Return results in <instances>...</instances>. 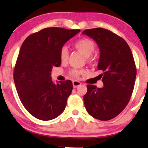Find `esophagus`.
<instances>
[{
  "label": "esophagus",
  "instance_id": "1",
  "mask_svg": "<svg viewBox=\"0 0 148 148\" xmlns=\"http://www.w3.org/2000/svg\"><path fill=\"white\" fill-rule=\"evenodd\" d=\"M72 84H73V87H74V88L79 87V86H80L81 85V83L79 82V81H73Z\"/></svg>",
  "mask_w": 148,
  "mask_h": 148
}]
</instances>
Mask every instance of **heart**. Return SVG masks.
I'll return each instance as SVG.
<instances>
[{
	"mask_svg": "<svg viewBox=\"0 0 148 148\" xmlns=\"http://www.w3.org/2000/svg\"><path fill=\"white\" fill-rule=\"evenodd\" d=\"M74 47L76 50L82 53L87 58L88 61H92V58L90 56L92 55L93 51H94L95 45L94 42L92 40H90L88 38H81L77 40L75 43L74 44ZM68 50L67 47H63L60 49V58L62 62H66L68 58ZM85 71L84 69H72L70 72L71 75L74 76V77H78L80 74L84 73Z\"/></svg>",
	"mask_w": 148,
	"mask_h": 148,
	"instance_id": "1",
	"label": "heart"
}]
</instances>
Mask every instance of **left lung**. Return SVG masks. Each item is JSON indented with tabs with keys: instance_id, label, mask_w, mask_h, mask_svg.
<instances>
[{
	"instance_id": "1",
	"label": "left lung",
	"mask_w": 148,
	"mask_h": 148,
	"mask_svg": "<svg viewBox=\"0 0 148 148\" xmlns=\"http://www.w3.org/2000/svg\"><path fill=\"white\" fill-rule=\"evenodd\" d=\"M82 34L97 44L100 57L97 68L102 72L103 88L88 85L84 96L86 111L93 118L109 120L123 111L133 92L136 68L127 43L116 34L101 28L85 30Z\"/></svg>"
}]
</instances>
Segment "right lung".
Instances as JSON below:
<instances>
[{"label": "right lung", "instance_id": "right-lung-1", "mask_svg": "<svg viewBox=\"0 0 148 148\" xmlns=\"http://www.w3.org/2000/svg\"><path fill=\"white\" fill-rule=\"evenodd\" d=\"M79 29L47 28L27 37L14 69V81L22 104L39 120H50L64 111L72 93L70 80L54 84L53 67H60V49Z\"/></svg>", "mask_w": 148, "mask_h": 148}]
</instances>
